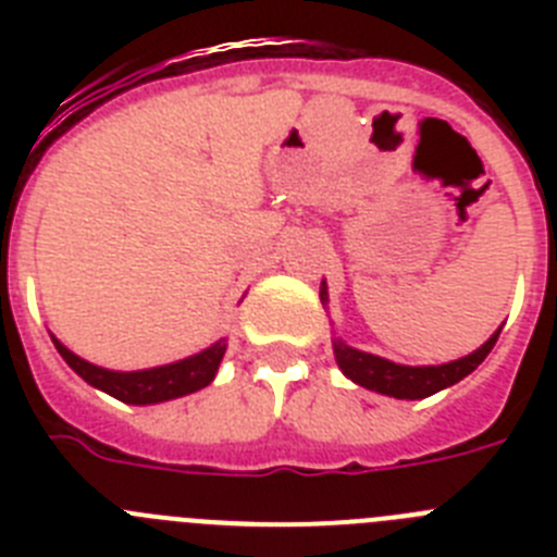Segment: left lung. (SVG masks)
I'll return each instance as SVG.
<instances>
[{
  "label": "left lung",
  "mask_w": 557,
  "mask_h": 557,
  "mask_svg": "<svg viewBox=\"0 0 557 557\" xmlns=\"http://www.w3.org/2000/svg\"><path fill=\"white\" fill-rule=\"evenodd\" d=\"M321 298H326V287L321 289ZM499 329L491 334L488 343H482L474 354L469 357L446 362V366H430V368H410V366H396L391 359L373 357V354L357 351V348L346 346V343H334V357L337 366L343 368L351 382L368 387V391L385 393L393 398H426L432 393L444 391V387L457 385L462 376H469L482 359L488 357L494 348Z\"/></svg>",
  "instance_id": "obj_1"
}]
</instances>
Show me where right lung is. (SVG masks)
Here are the masks:
<instances>
[{
  "label": "right lung",
  "mask_w": 557,
  "mask_h": 557,
  "mask_svg": "<svg viewBox=\"0 0 557 557\" xmlns=\"http://www.w3.org/2000/svg\"><path fill=\"white\" fill-rule=\"evenodd\" d=\"M58 354L66 359V366L83 376L88 385L100 387L108 396L120 398L125 405H159V401H170V398L186 396V393H195L200 387H206L214 379L220 368V359L225 354V343H214L206 351L195 354L189 359H181V362H172V366L150 368V371H106V368H97L86 359H81L77 354L69 351L66 346H61L55 337Z\"/></svg>",
  "instance_id": "add662e5"
}]
</instances>
